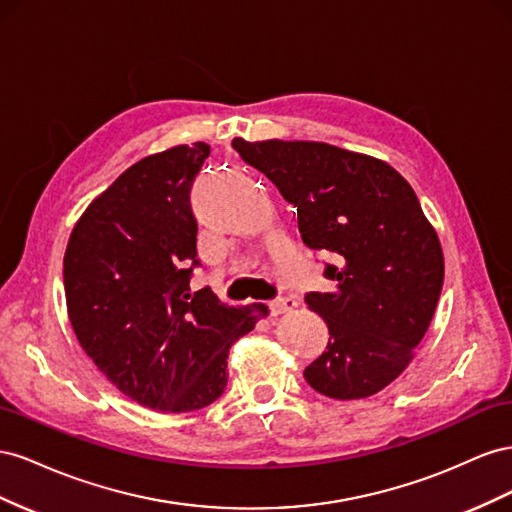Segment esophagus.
Wrapping results in <instances>:
<instances>
[{
    "label": "esophagus",
    "instance_id": "34e87169",
    "mask_svg": "<svg viewBox=\"0 0 512 512\" xmlns=\"http://www.w3.org/2000/svg\"><path fill=\"white\" fill-rule=\"evenodd\" d=\"M268 306H270L272 315H281V313L294 311L298 304H296V300H294V298H276V300H272Z\"/></svg>",
    "mask_w": 512,
    "mask_h": 512
}]
</instances>
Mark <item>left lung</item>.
I'll return each instance as SVG.
<instances>
[{
	"instance_id": "8db88e82",
	"label": "left lung",
	"mask_w": 512,
	"mask_h": 512,
	"mask_svg": "<svg viewBox=\"0 0 512 512\" xmlns=\"http://www.w3.org/2000/svg\"><path fill=\"white\" fill-rule=\"evenodd\" d=\"M233 148L294 203L304 244L334 255V289L304 296L330 332L304 379L330 399L371 397L412 362L442 294V244L414 188L384 160L328 143Z\"/></svg>"
}]
</instances>
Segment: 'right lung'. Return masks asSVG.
<instances>
[{"label":"right lung","mask_w":512,"mask_h":512,"mask_svg":"<svg viewBox=\"0 0 512 512\" xmlns=\"http://www.w3.org/2000/svg\"><path fill=\"white\" fill-rule=\"evenodd\" d=\"M208 143L141 158L81 214L64 255L72 330L100 373L158 412H195L227 386L229 347L268 315L191 294L197 221L191 186Z\"/></svg>","instance_id":"right-lung-1"}]
</instances>
